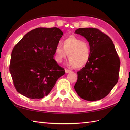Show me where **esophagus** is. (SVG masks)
Wrapping results in <instances>:
<instances>
[{"label": "esophagus", "instance_id": "esophagus-1", "mask_svg": "<svg viewBox=\"0 0 130 130\" xmlns=\"http://www.w3.org/2000/svg\"><path fill=\"white\" fill-rule=\"evenodd\" d=\"M65 73H71V70H68V69H66L65 70Z\"/></svg>", "mask_w": 130, "mask_h": 130}]
</instances>
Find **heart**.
Masks as SVG:
<instances>
[{"label":"heart","mask_w":130,"mask_h":130,"mask_svg":"<svg viewBox=\"0 0 130 130\" xmlns=\"http://www.w3.org/2000/svg\"><path fill=\"white\" fill-rule=\"evenodd\" d=\"M56 47L54 51V57L56 61L61 63L67 57L68 55L69 65L76 68L85 67L89 62L91 55V48L88 42L82 40L74 36H70Z\"/></svg>","instance_id":"1"}]
</instances>
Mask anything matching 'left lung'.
<instances>
[{"mask_svg":"<svg viewBox=\"0 0 130 130\" xmlns=\"http://www.w3.org/2000/svg\"><path fill=\"white\" fill-rule=\"evenodd\" d=\"M75 34L84 37L91 48L89 62L78 71L74 86L82 99L95 101L104 98L117 84L120 60L109 36L94 28H80Z\"/></svg>","mask_w":130,"mask_h":130,"instance_id":"obj_1","label":"left lung"}]
</instances>
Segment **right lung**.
<instances>
[{"label":"right lung","mask_w":130,"mask_h":130,"mask_svg":"<svg viewBox=\"0 0 130 130\" xmlns=\"http://www.w3.org/2000/svg\"><path fill=\"white\" fill-rule=\"evenodd\" d=\"M63 32L60 29L37 28L24 36L11 55L9 71L17 91L31 99L47 95L64 69L54 59Z\"/></svg>","instance_id":"obj_1"}]
</instances>
